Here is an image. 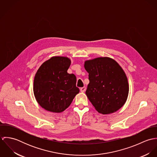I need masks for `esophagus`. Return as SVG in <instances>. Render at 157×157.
Returning <instances> with one entry per match:
<instances>
[{
    "instance_id": "1",
    "label": "esophagus",
    "mask_w": 157,
    "mask_h": 157,
    "mask_svg": "<svg viewBox=\"0 0 157 157\" xmlns=\"http://www.w3.org/2000/svg\"><path fill=\"white\" fill-rule=\"evenodd\" d=\"M86 90V87H82V88H80V91L82 92H85V90Z\"/></svg>"
}]
</instances>
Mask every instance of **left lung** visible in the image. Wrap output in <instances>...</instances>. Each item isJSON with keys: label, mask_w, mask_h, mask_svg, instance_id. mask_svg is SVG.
Segmentation results:
<instances>
[{"label": "left lung", "mask_w": 157, "mask_h": 157, "mask_svg": "<svg viewBox=\"0 0 157 157\" xmlns=\"http://www.w3.org/2000/svg\"><path fill=\"white\" fill-rule=\"evenodd\" d=\"M84 67L90 80L86 95L95 109L104 115L120 109L129 94L128 78L122 67L107 57L86 60Z\"/></svg>", "instance_id": "8db88e82"}]
</instances>
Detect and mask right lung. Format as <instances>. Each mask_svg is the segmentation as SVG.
Listing matches in <instances>:
<instances>
[{"mask_svg": "<svg viewBox=\"0 0 157 157\" xmlns=\"http://www.w3.org/2000/svg\"><path fill=\"white\" fill-rule=\"evenodd\" d=\"M71 63L68 57L54 56L37 70L33 91L37 103L45 110L56 113L64 111L79 93L75 75L67 73Z\"/></svg>", "mask_w": 157, "mask_h": 157, "instance_id": "1", "label": "right lung"}]
</instances>
